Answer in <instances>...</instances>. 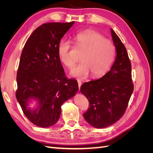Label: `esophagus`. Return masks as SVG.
Returning <instances> with one entry per match:
<instances>
[{
  "mask_svg": "<svg viewBox=\"0 0 153 153\" xmlns=\"http://www.w3.org/2000/svg\"><path fill=\"white\" fill-rule=\"evenodd\" d=\"M77 82H78V88H79V90H80V87L82 85V82L80 80H77Z\"/></svg>",
  "mask_w": 153,
  "mask_h": 153,
  "instance_id": "34e87169",
  "label": "esophagus"
}]
</instances>
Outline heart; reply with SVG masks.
Instances as JSON below:
<instances>
[{
    "label": "heart",
    "mask_w": 153,
    "mask_h": 153,
    "mask_svg": "<svg viewBox=\"0 0 153 153\" xmlns=\"http://www.w3.org/2000/svg\"><path fill=\"white\" fill-rule=\"evenodd\" d=\"M73 40L83 52L80 55L82 61L71 69V76L83 78L91 73L93 76H99L108 71L113 63L115 53L112 41L94 30L77 33L74 36ZM71 48V43L69 40L62 39L60 41L57 47L58 57L68 68H71L75 63L69 53Z\"/></svg>",
    "instance_id": "obj_1"
}]
</instances>
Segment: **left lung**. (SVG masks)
<instances>
[{"mask_svg":"<svg viewBox=\"0 0 153 153\" xmlns=\"http://www.w3.org/2000/svg\"><path fill=\"white\" fill-rule=\"evenodd\" d=\"M111 34L117 55L110 70L101 78L85 82L80 87L90 105L83 115L96 128H104L119 121L133 91L131 65L126 49L112 29Z\"/></svg>","mask_w":153,"mask_h":153,"instance_id":"left-lung-1","label":"left lung"}]
</instances>
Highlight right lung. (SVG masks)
I'll return each instance as SVG.
<instances>
[{
	"label": "right lung",
	"mask_w": 153,
	"mask_h": 153,
	"mask_svg": "<svg viewBox=\"0 0 153 153\" xmlns=\"http://www.w3.org/2000/svg\"><path fill=\"white\" fill-rule=\"evenodd\" d=\"M75 22L46 23L36 29L26 41L18 66L16 97L23 112L39 127L56 123L61 106L78 91V82L68 79L57 55L59 43ZM39 106L31 110L29 101Z\"/></svg>",
	"instance_id": "right-lung-1"
}]
</instances>
